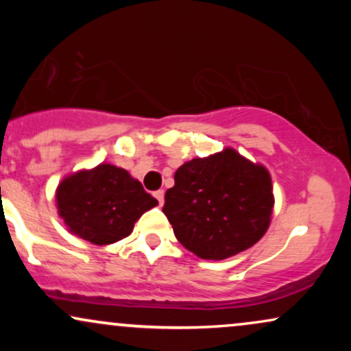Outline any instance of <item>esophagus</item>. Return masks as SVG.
<instances>
[{"mask_svg": "<svg viewBox=\"0 0 351 351\" xmlns=\"http://www.w3.org/2000/svg\"><path fill=\"white\" fill-rule=\"evenodd\" d=\"M153 196H155V198L158 199L160 206H162V204H163V198H165V191H163V189H158V191H155V193H153Z\"/></svg>", "mask_w": 351, "mask_h": 351, "instance_id": "esophagus-1", "label": "esophagus"}]
</instances>
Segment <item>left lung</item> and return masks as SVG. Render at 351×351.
I'll return each mask as SVG.
<instances>
[{
  "label": "left lung",
  "mask_w": 351,
  "mask_h": 351,
  "mask_svg": "<svg viewBox=\"0 0 351 351\" xmlns=\"http://www.w3.org/2000/svg\"><path fill=\"white\" fill-rule=\"evenodd\" d=\"M272 181L263 165L234 148L193 158L176 170L163 213L176 239L201 259L221 261L245 251L267 231Z\"/></svg>",
  "instance_id": "8db88e82"
}]
</instances>
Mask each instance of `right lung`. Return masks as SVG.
Segmentation results:
<instances>
[{
    "label": "right lung",
    "instance_id": "1",
    "mask_svg": "<svg viewBox=\"0 0 351 351\" xmlns=\"http://www.w3.org/2000/svg\"><path fill=\"white\" fill-rule=\"evenodd\" d=\"M59 216L69 232L92 244L123 239L158 201L130 173L110 163L66 176L56 189Z\"/></svg>",
    "mask_w": 351,
    "mask_h": 351
}]
</instances>
